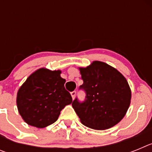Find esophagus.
I'll return each instance as SVG.
<instances>
[{"mask_svg":"<svg viewBox=\"0 0 152 152\" xmlns=\"http://www.w3.org/2000/svg\"><path fill=\"white\" fill-rule=\"evenodd\" d=\"M71 95H72V99L74 100L75 97V96H76V91H72V92H71Z\"/></svg>","mask_w":152,"mask_h":152,"instance_id":"34e87169","label":"esophagus"}]
</instances>
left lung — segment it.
I'll list each match as a JSON object with an SVG mask.
<instances>
[{"label": "left lung", "instance_id": "8db88e82", "mask_svg": "<svg viewBox=\"0 0 152 152\" xmlns=\"http://www.w3.org/2000/svg\"><path fill=\"white\" fill-rule=\"evenodd\" d=\"M85 100L77 98L72 107L83 125L96 130L110 129L121 121L131 101V90L125 77L107 63L94 61L79 68Z\"/></svg>", "mask_w": 152, "mask_h": 152}]
</instances>
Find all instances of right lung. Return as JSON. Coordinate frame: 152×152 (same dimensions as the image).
<instances>
[{"mask_svg":"<svg viewBox=\"0 0 152 152\" xmlns=\"http://www.w3.org/2000/svg\"><path fill=\"white\" fill-rule=\"evenodd\" d=\"M60 74V70L39 68L19 89L17 109L29 126L45 128L54 123L61 110L72 103V96L64 88L65 80Z\"/></svg>","mask_w":152,"mask_h":152,"instance_id":"add662e5","label":"right lung"}]
</instances>
